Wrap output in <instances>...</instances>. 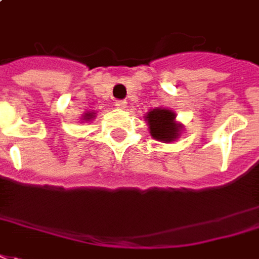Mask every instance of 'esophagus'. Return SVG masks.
I'll use <instances>...</instances> for the list:
<instances>
[{
  "mask_svg": "<svg viewBox=\"0 0 259 259\" xmlns=\"http://www.w3.org/2000/svg\"><path fill=\"white\" fill-rule=\"evenodd\" d=\"M115 108L125 109L126 108V102L125 101H115Z\"/></svg>",
  "mask_w": 259,
  "mask_h": 259,
  "instance_id": "esophagus-1",
  "label": "esophagus"
}]
</instances>
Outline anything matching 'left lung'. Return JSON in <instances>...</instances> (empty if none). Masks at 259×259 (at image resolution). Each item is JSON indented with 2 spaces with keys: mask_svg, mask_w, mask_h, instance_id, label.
<instances>
[{
  "mask_svg": "<svg viewBox=\"0 0 259 259\" xmlns=\"http://www.w3.org/2000/svg\"><path fill=\"white\" fill-rule=\"evenodd\" d=\"M175 112L172 109L154 108L147 114V122L151 137L157 141L172 142L181 135L182 125L175 121Z\"/></svg>",
  "mask_w": 259,
  "mask_h": 259,
  "instance_id": "obj_1",
  "label": "left lung"
}]
</instances>
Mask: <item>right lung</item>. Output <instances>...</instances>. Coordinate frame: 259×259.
<instances>
[{
	"label": "right lung",
	"instance_id": "obj_1",
	"mask_svg": "<svg viewBox=\"0 0 259 259\" xmlns=\"http://www.w3.org/2000/svg\"><path fill=\"white\" fill-rule=\"evenodd\" d=\"M91 118H94V112H87V114H84L85 121H90Z\"/></svg>",
	"mask_w": 259,
	"mask_h": 259
}]
</instances>
